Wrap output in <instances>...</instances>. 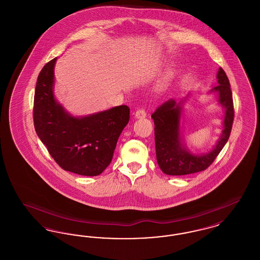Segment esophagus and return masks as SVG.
<instances>
[{"label":"esophagus","instance_id":"esophagus-1","mask_svg":"<svg viewBox=\"0 0 260 260\" xmlns=\"http://www.w3.org/2000/svg\"><path fill=\"white\" fill-rule=\"evenodd\" d=\"M135 115H136V118H137V119H142V118L146 117V112L144 109H138V110H136Z\"/></svg>","mask_w":260,"mask_h":260}]
</instances>
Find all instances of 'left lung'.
<instances>
[{"label": "left lung", "mask_w": 260, "mask_h": 260, "mask_svg": "<svg viewBox=\"0 0 260 260\" xmlns=\"http://www.w3.org/2000/svg\"><path fill=\"white\" fill-rule=\"evenodd\" d=\"M219 102L225 108L224 128L217 144L208 154L194 155L182 147L180 142L181 107L171 99L152 114L155 124V145L158 165L168 175H185L207 170L218 156L229 139L234 121V104L228 77L220 67L217 73Z\"/></svg>", "instance_id": "left-lung-1"}]
</instances>
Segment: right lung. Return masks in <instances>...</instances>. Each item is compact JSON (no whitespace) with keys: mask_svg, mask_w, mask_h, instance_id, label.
<instances>
[{"mask_svg":"<svg viewBox=\"0 0 260 260\" xmlns=\"http://www.w3.org/2000/svg\"><path fill=\"white\" fill-rule=\"evenodd\" d=\"M56 57L38 76L33 120L39 138L64 171L86 176L102 173L113 158L118 138L129 121V108L121 105L75 118L64 111L52 92Z\"/></svg>","mask_w":260,"mask_h":260,"instance_id":"1","label":"right lung"}]
</instances>
